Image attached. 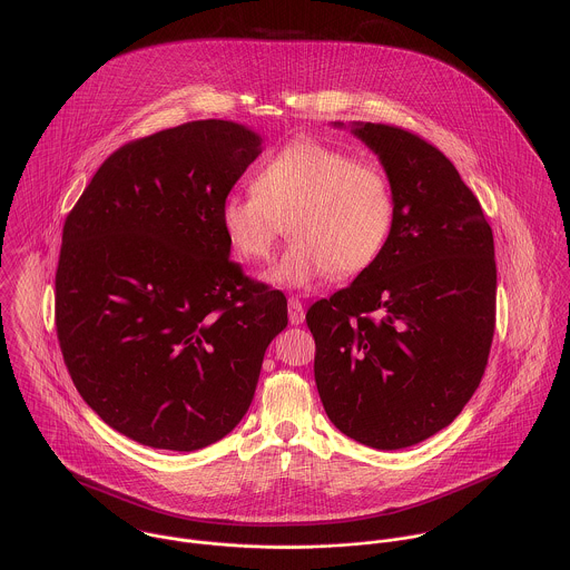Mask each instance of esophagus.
<instances>
[{
    "label": "esophagus",
    "instance_id": "esophagus-1",
    "mask_svg": "<svg viewBox=\"0 0 570 570\" xmlns=\"http://www.w3.org/2000/svg\"><path fill=\"white\" fill-rule=\"evenodd\" d=\"M287 305H289V323L292 325H303L305 323V309H303V303L298 301V298H289L287 301Z\"/></svg>",
    "mask_w": 570,
    "mask_h": 570
}]
</instances>
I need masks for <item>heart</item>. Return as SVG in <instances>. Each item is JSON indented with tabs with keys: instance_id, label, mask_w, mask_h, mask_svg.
<instances>
[{
	"instance_id": "1",
	"label": "heart",
	"mask_w": 570,
	"mask_h": 570,
	"mask_svg": "<svg viewBox=\"0 0 570 570\" xmlns=\"http://www.w3.org/2000/svg\"><path fill=\"white\" fill-rule=\"evenodd\" d=\"M397 199L380 166L303 138L285 145L252 179V190L222 204V228L245 261H265L287 230L285 249L269 278L305 287L331 272L348 278L371 267L393 235Z\"/></svg>"
}]
</instances>
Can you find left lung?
<instances>
[{
    "label": "left lung",
    "mask_w": 570,
    "mask_h": 570,
    "mask_svg": "<svg viewBox=\"0 0 570 570\" xmlns=\"http://www.w3.org/2000/svg\"><path fill=\"white\" fill-rule=\"evenodd\" d=\"M391 177L397 217L380 258L314 303V375L331 423L402 450L450 425L479 389L495 326L493 235L456 166L416 134L353 125Z\"/></svg>",
    "instance_id": "8db88e82"
}]
</instances>
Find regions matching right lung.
<instances>
[{"instance_id": "right-lung-1", "label": "right lung", "mask_w": 570, "mask_h": 570, "mask_svg": "<svg viewBox=\"0 0 570 570\" xmlns=\"http://www.w3.org/2000/svg\"><path fill=\"white\" fill-rule=\"evenodd\" d=\"M261 154L230 120H193L114 151L70 210L55 321L77 391L158 450L224 439L252 404L283 292L230 261L222 204Z\"/></svg>"}]
</instances>
